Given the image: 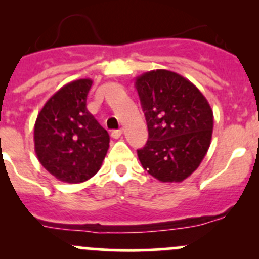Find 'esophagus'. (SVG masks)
Instances as JSON below:
<instances>
[{"instance_id":"1","label":"esophagus","mask_w":259,"mask_h":259,"mask_svg":"<svg viewBox=\"0 0 259 259\" xmlns=\"http://www.w3.org/2000/svg\"><path fill=\"white\" fill-rule=\"evenodd\" d=\"M121 135H122V130L121 129L113 130V132H111V138H114V139H119Z\"/></svg>"}]
</instances>
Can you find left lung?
<instances>
[{
  "label": "left lung",
  "instance_id": "1",
  "mask_svg": "<svg viewBox=\"0 0 259 259\" xmlns=\"http://www.w3.org/2000/svg\"><path fill=\"white\" fill-rule=\"evenodd\" d=\"M149 138L138 150L143 168L163 183L192 176L209 149L213 110L199 89L177 72L151 70L135 79Z\"/></svg>",
  "mask_w": 259,
  "mask_h": 259
}]
</instances>
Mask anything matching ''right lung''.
I'll use <instances>...</instances> for the list:
<instances>
[{
	"label": "right lung",
	"instance_id": "right-lung-1",
	"mask_svg": "<svg viewBox=\"0 0 259 259\" xmlns=\"http://www.w3.org/2000/svg\"><path fill=\"white\" fill-rule=\"evenodd\" d=\"M91 85V79L64 85L36 119L35 153L41 165L60 182L76 184L90 179L108 153V132L86 109Z\"/></svg>",
	"mask_w": 259,
	"mask_h": 259
}]
</instances>
